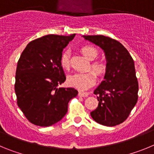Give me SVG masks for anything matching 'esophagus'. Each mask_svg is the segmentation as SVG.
Segmentation results:
<instances>
[{
  "mask_svg": "<svg viewBox=\"0 0 154 154\" xmlns=\"http://www.w3.org/2000/svg\"><path fill=\"white\" fill-rule=\"evenodd\" d=\"M79 96H82V97H87L89 96L88 92H79Z\"/></svg>",
  "mask_w": 154,
  "mask_h": 154,
  "instance_id": "esophagus-1",
  "label": "esophagus"
}]
</instances>
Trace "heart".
Listing matches in <instances>:
<instances>
[{
	"label": "heart",
	"instance_id": "1",
	"mask_svg": "<svg viewBox=\"0 0 154 154\" xmlns=\"http://www.w3.org/2000/svg\"><path fill=\"white\" fill-rule=\"evenodd\" d=\"M82 53L89 60H94L97 57L98 51L95 48L92 46L85 45L81 48ZM61 66L64 69H69L70 68V52L69 50H65L62 52L60 58ZM91 69L92 71H88L85 72H78L71 75L68 77V84L70 86L79 89L85 90L94 85L96 82V75L103 76L106 72V65L102 62H94L91 64Z\"/></svg>",
	"mask_w": 154,
	"mask_h": 154
}]
</instances>
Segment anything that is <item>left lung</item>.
I'll list each match as a JSON object with an SVG mask.
<instances>
[{"mask_svg": "<svg viewBox=\"0 0 154 154\" xmlns=\"http://www.w3.org/2000/svg\"><path fill=\"white\" fill-rule=\"evenodd\" d=\"M82 37L101 48L107 62L105 80L94 91L99 104L91 112V116L103 126L120 124L127 119L138 100L139 85L133 58L115 39L104 35Z\"/></svg>", "mask_w": 154, "mask_h": 154, "instance_id": "obj_1", "label": "left lung"}]
</instances>
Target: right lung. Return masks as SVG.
Wrapping results in <instances>:
<instances>
[{
    "instance_id": "obj_1",
    "label": "right lung",
    "mask_w": 154,
    "mask_h": 154,
    "mask_svg": "<svg viewBox=\"0 0 154 154\" xmlns=\"http://www.w3.org/2000/svg\"><path fill=\"white\" fill-rule=\"evenodd\" d=\"M75 35H48L31 41L17 62L14 84L17 106L36 126L58 123L68 112L69 102L78 95L73 88H58L66 79L61 55Z\"/></svg>"
}]
</instances>
